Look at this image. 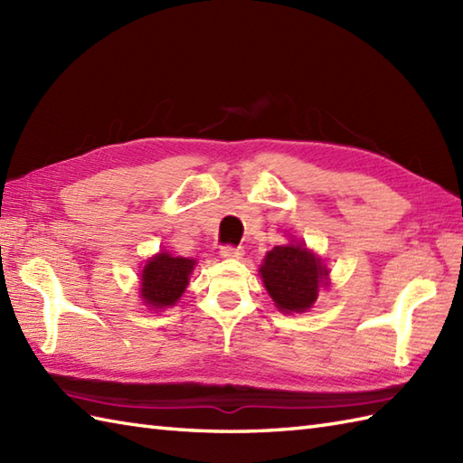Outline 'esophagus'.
Segmentation results:
<instances>
[{
	"label": "esophagus",
	"mask_w": 463,
	"mask_h": 463,
	"mask_svg": "<svg viewBox=\"0 0 463 463\" xmlns=\"http://www.w3.org/2000/svg\"><path fill=\"white\" fill-rule=\"evenodd\" d=\"M242 247H231V244H226V247L221 249V257L222 259H242Z\"/></svg>",
	"instance_id": "obj_1"
}]
</instances>
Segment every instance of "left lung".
<instances>
[{
  "instance_id": "1",
  "label": "left lung",
  "mask_w": 463,
  "mask_h": 463,
  "mask_svg": "<svg viewBox=\"0 0 463 463\" xmlns=\"http://www.w3.org/2000/svg\"><path fill=\"white\" fill-rule=\"evenodd\" d=\"M259 272L277 308L287 314L312 308L330 274L324 260L297 241L269 250Z\"/></svg>"
}]
</instances>
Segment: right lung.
<instances>
[{
  "label": "right lung",
  "mask_w": 463,
  "mask_h": 463,
  "mask_svg": "<svg viewBox=\"0 0 463 463\" xmlns=\"http://www.w3.org/2000/svg\"><path fill=\"white\" fill-rule=\"evenodd\" d=\"M193 259L173 257L159 252L146 260L141 272V298L153 310L175 307L189 287V277L194 269Z\"/></svg>",
  "instance_id": "right-lung-1"
}]
</instances>
